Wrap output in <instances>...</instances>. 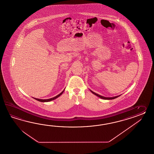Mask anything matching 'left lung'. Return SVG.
Segmentation results:
<instances>
[{
	"mask_svg": "<svg viewBox=\"0 0 154 154\" xmlns=\"http://www.w3.org/2000/svg\"><path fill=\"white\" fill-rule=\"evenodd\" d=\"M90 90V91L91 92L92 94H94L95 95L97 96H98L99 97H100V98L102 99H104V100H112V99H116V98L118 97H119V96H114V97H105V96H103L100 95H99V94H96L95 92H93L92 91H91V90Z\"/></svg>",
	"mask_w": 154,
	"mask_h": 154,
	"instance_id": "1",
	"label": "left lung"
}]
</instances>
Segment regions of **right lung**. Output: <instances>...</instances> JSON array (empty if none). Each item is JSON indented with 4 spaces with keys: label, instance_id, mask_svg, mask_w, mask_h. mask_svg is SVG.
Wrapping results in <instances>:
<instances>
[{
    "label": "right lung",
    "instance_id": "1",
    "mask_svg": "<svg viewBox=\"0 0 154 154\" xmlns=\"http://www.w3.org/2000/svg\"><path fill=\"white\" fill-rule=\"evenodd\" d=\"M64 90H65V89H64ZM64 90H63L61 93H60L59 95H58L55 96L54 97L50 98V99H37V98H34V99H35V100H38V101H40V102H49V101H50L55 100V99H56L57 98L59 97L63 93V92L64 91Z\"/></svg>",
    "mask_w": 154,
    "mask_h": 154
}]
</instances>
